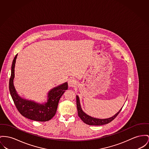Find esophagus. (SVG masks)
Instances as JSON below:
<instances>
[{
    "label": "esophagus",
    "mask_w": 149,
    "mask_h": 149,
    "mask_svg": "<svg viewBox=\"0 0 149 149\" xmlns=\"http://www.w3.org/2000/svg\"><path fill=\"white\" fill-rule=\"evenodd\" d=\"M68 86L70 88L74 87V86L76 85V82L74 79H70L68 81Z\"/></svg>",
    "instance_id": "1"
}]
</instances>
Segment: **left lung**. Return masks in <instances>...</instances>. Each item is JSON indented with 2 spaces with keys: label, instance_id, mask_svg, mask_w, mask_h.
Wrapping results in <instances>:
<instances>
[{
  "label": "left lung",
  "instance_id": "left-lung-1",
  "mask_svg": "<svg viewBox=\"0 0 149 149\" xmlns=\"http://www.w3.org/2000/svg\"><path fill=\"white\" fill-rule=\"evenodd\" d=\"M76 103H77V108L79 116L80 118V119L84 121V123L90 125H104L109 123L118 115V114L123 108L122 107L121 109H120L115 115H113V116L109 118L103 119H97V118H94L90 116L83 111L81 106L79 97L78 95H76Z\"/></svg>",
  "mask_w": 149,
  "mask_h": 149
}]
</instances>
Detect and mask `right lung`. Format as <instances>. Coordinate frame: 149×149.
Wrapping results in <instances>:
<instances>
[{
  "mask_svg": "<svg viewBox=\"0 0 149 149\" xmlns=\"http://www.w3.org/2000/svg\"><path fill=\"white\" fill-rule=\"evenodd\" d=\"M17 56V54L14 58L12 62L9 83L10 95L17 109L26 118L38 121L50 120L55 116L56 112L61 97L65 92V90L68 89V83L65 82L50 90L48 93L47 102L42 104L21 98L17 94L13 84L15 67Z\"/></svg>",
  "mask_w": 149,
  "mask_h": 149,
  "instance_id": "1",
  "label": "right lung"
}]
</instances>
